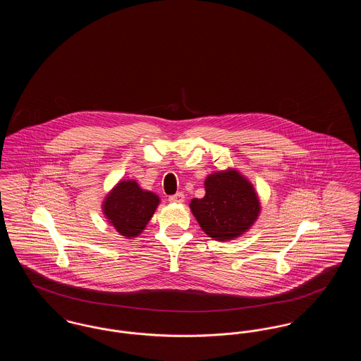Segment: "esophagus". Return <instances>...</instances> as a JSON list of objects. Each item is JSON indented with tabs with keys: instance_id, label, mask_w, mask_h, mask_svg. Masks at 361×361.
<instances>
[{
	"instance_id": "obj_1",
	"label": "esophagus",
	"mask_w": 361,
	"mask_h": 361,
	"mask_svg": "<svg viewBox=\"0 0 361 361\" xmlns=\"http://www.w3.org/2000/svg\"><path fill=\"white\" fill-rule=\"evenodd\" d=\"M184 195L181 193V192H178V193H176V195H173V196H169V202L171 203H177V204H181V203H184Z\"/></svg>"
}]
</instances>
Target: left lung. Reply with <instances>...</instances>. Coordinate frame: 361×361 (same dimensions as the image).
I'll use <instances>...</instances> for the list:
<instances>
[{"label":"left lung","mask_w":361,"mask_h":361,"mask_svg":"<svg viewBox=\"0 0 361 361\" xmlns=\"http://www.w3.org/2000/svg\"><path fill=\"white\" fill-rule=\"evenodd\" d=\"M206 195L189 207L209 238L235 240L256 224L261 203L253 184L234 168L211 173L204 180Z\"/></svg>","instance_id":"8db88e82"}]
</instances>
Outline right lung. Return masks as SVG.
Wrapping results in <instances>:
<instances>
[{
	"label": "right lung",
	"mask_w": 361,
	"mask_h": 361,
	"mask_svg": "<svg viewBox=\"0 0 361 361\" xmlns=\"http://www.w3.org/2000/svg\"><path fill=\"white\" fill-rule=\"evenodd\" d=\"M154 192L140 188L135 180H121L104 199V216L121 235L131 240L143 233L159 204Z\"/></svg>",
	"instance_id": "1"
}]
</instances>
